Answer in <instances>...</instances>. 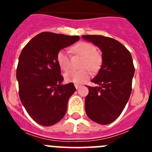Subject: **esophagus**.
I'll return each mask as SVG.
<instances>
[{
	"mask_svg": "<svg viewBox=\"0 0 152 152\" xmlns=\"http://www.w3.org/2000/svg\"><path fill=\"white\" fill-rule=\"evenodd\" d=\"M75 88H76V89H79V88H80V87H81V85H80V84H75Z\"/></svg>",
	"mask_w": 152,
	"mask_h": 152,
	"instance_id": "obj_1",
	"label": "esophagus"
}]
</instances>
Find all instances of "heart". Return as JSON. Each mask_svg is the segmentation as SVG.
Here are the masks:
<instances>
[{"label": "heart", "mask_w": 152, "mask_h": 152, "mask_svg": "<svg viewBox=\"0 0 152 152\" xmlns=\"http://www.w3.org/2000/svg\"><path fill=\"white\" fill-rule=\"evenodd\" d=\"M72 51L84 58L82 67H88L94 72L100 69L102 63L101 57L96 53V47L94 45L86 42H80L72 47ZM56 59L61 69L66 71L69 68V56L66 50L61 49L58 52ZM89 69L84 68L80 70H70L64 74L65 80L77 84L85 82L91 77V73Z\"/></svg>", "instance_id": "heart-1"}]
</instances>
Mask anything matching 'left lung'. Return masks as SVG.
<instances>
[{"instance_id": "left-lung-1", "label": "left lung", "mask_w": 152, "mask_h": 152, "mask_svg": "<svg viewBox=\"0 0 152 152\" xmlns=\"http://www.w3.org/2000/svg\"><path fill=\"white\" fill-rule=\"evenodd\" d=\"M102 52L101 68L91 81L99 87H88L85 111L99 124L113 123L122 113L129 99L135 73L130 52L119 41L99 35L82 36Z\"/></svg>"}]
</instances>
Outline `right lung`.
<instances>
[{"label":"right lung","instance_id":"obj_1","mask_svg":"<svg viewBox=\"0 0 152 152\" xmlns=\"http://www.w3.org/2000/svg\"><path fill=\"white\" fill-rule=\"evenodd\" d=\"M80 39L78 36L43 32L25 45L17 69L19 95L28 114L39 124L49 126L66 113L74 84H62L56 56L61 49Z\"/></svg>","mask_w":152,"mask_h":152}]
</instances>
